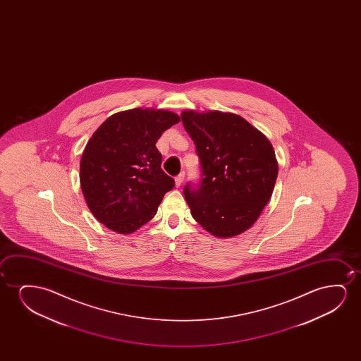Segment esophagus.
Masks as SVG:
<instances>
[{
	"instance_id": "obj_1",
	"label": "esophagus",
	"mask_w": 361,
	"mask_h": 361,
	"mask_svg": "<svg viewBox=\"0 0 361 361\" xmlns=\"http://www.w3.org/2000/svg\"><path fill=\"white\" fill-rule=\"evenodd\" d=\"M183 178H185V173H178V176L175 178V183H176V186H181V183H183Z\"/></svg>"
}]
</instances>
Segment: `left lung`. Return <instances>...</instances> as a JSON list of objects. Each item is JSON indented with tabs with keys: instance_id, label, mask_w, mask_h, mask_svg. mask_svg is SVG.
Returning <instances> with one entry per match:
<instances>
[{
	"instance_id": "1",
	"label": "left lung",
	"mask_w": 361,
	"mask_h": 361,
	"mask_svg": "<svg viewBox=\"0 0 361 361\" xmlns=\"http://www.w3.org/2000/svg\"><path fill=\"white\" fill-rule=\"evenodd\" d=\"M181 119L201 165L200 183L183 188L192 217L216 237L245 232L276 183L279 166L271 143L238 114L183 111Z\"/></svg>"
}]
</instances>
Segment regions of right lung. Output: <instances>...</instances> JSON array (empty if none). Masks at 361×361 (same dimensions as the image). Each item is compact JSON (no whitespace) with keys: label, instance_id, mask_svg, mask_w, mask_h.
<instances>
[{"label":"right lung","instance_id":"obj_1","mask_svg":"<svg viewBox=\"0 0 361 361\" xmlns=\"http://www.w3.org/2000/svg\"><path fill=\"white\" fill-rule=\"evenodd\" d=\"M178 122L170 111L133 109L111 116L92 134L80 163V183L99 222L129 234L155 216L175 186L155 144Z\"/></svg>","mask_w":361,"mask_h":361}]
</instances>
